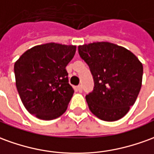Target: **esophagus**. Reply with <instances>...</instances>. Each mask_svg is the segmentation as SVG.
<instances>
[{
  "label": "esophagus",
  "instance_id": "1",
  "mask_svg": "<svg viewBox=\"0 0 154 154\" xmlns=\"http://www.w3.org/2000/svg\"><path fill=\"white\" fill-rule=\"evenodd\" d=\"M77 91H78V92H82V86H77Z\"/></svg>",
  "mask_w": 154,
  "mask_h": 154
}]
</instances>
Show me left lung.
<instances>
[{"mask_svg": "<svg viewBox=\"0 0 154 154\" xmlns=\"http://www.w3.org/2000/svg\"><path fill=\"white\" fill-rule=\"evenodd\" d=\"M78 52L94 80L93 91L86 96L90 111L107 122L123 118L140 92L142 62L125 47L107 42L79 46Z\"/></svg>", "mask_w": 154, "mask_h": 154, "instance_id": "8db88e82", "label": "left lung"}]
</instances>
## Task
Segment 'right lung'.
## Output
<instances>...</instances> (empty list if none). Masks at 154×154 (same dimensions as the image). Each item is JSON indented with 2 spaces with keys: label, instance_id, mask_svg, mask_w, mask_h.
I'll use <instances>...</instances> for the list:
<instances>
[{
  "label": "right lung",
  "instance_id": "add662e5",
  "mask_svg": "<svg viewBox=\"0 0 154 154\" xmlns=\"http://www.w3.org/2000/svg\"><path fill=\"white\" fill-rule=\"evenodd\" d=\"M76 46L50 43L32 47L14 65L16 86L26 109L39 119L62 116L73 95L66 66Z\"/></svg>",
  "mask_w": 154,
  "mask_h": 154
}]
</instances>
